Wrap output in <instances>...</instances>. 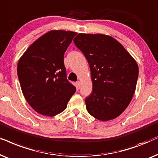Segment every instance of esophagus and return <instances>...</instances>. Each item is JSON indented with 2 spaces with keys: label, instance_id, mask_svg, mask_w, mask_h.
<instances>
[{
  "label": "esophagus",
  "instance_id": "obj_1",
  "mask_svg": "<svg viewBox=\"0 0 158 158\" xmlns=\"http://www.w3.org/2000/svg\"><path fill=\"white\" fill-rule=\"evenodd\" d=\"M76 85H77V89H79V87H80V85H81L80 81H77V83H76Z\"/></svg>",
  "mask_w": 158,
  "mask_h": 158
}]
</instances>
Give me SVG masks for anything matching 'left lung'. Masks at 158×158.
<instances>
[{
  "instance_id": "left-lung-1",
  "label": "left lung",
  "mask_w": 158,
  "mask_h": 158,
  "mask_svg": "<svg viewBox=\"0 0 158 158\" xmlns=\"http://www.w3.org/2000/svg\"><path fill=\"white\" fill-rule=\"evenodd\" d=\"M75 45L89 64L92 92L85 99L88 113L107 121L119 116L135 92L139 75L136 60L113 37L102 34H78Z\"/></svg>"
}]
</instances>
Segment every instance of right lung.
<instances>
[{
    "instance_id": "add662e5",
    "label": "right lung",
    "mask_w": 158,
    "mask_h": 158,
    "mask_svg": "<svg viewBox=\"0 0 158 158\" xmlns=\"http://www.w3.org/2000/svg\"><path fill=\"white\" fill-rule=\"evenodd\" d=\"M77 32L51 30L35 41L19 60L21 89L31 108L54 116L63 112L76 87L67 80L64 53Z\"/></svg>"
}]
</instances>
